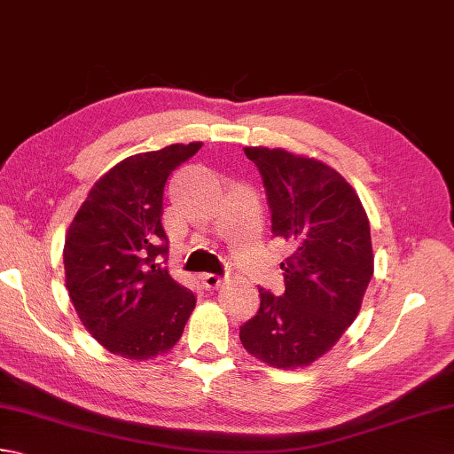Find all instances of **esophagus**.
I'll return each mask as SVG.
<instances>
[{
  "label": "esophagus",
  "instance_id": "obj_1",
  "mask_svg": "<svg viewBox=\"0 0 454 454\" xmlns=\"http://www.w3.org/2000/svg\"><path fill=\"white\" fill-rule=\"evenodd\" d=\"M222 283H224V278L220 275H215V273L202 275V286H205L207 291H215V288H218Z\"/></svg>",
  "mask_w": 454,
  "mask_h": 454
}]
</instances>
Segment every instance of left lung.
<instances>
[{"instance_id": "obj_1", "label": "left lung", "mask_w": 454, "mask_h": 454, "mask_svg": "<svg viewBox=\"0 0 454 454\" xmlns=\"http://www.w3.org/2000/svg\"><path fill=\"white\" fill-rule=\"evenodd\" d=\"M244 152L262 173L271 232L293 252L281 263L285 293L259 288L262 304L239 340L259 361L296 369L330 351L359 314L374 267L369 218L325 163L281 148Z\"/></svg>"}]
</instances>
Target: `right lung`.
<instances>
[{
	"mask_svg": "<svg viewBox=\"0 0 454 454\" xmlns=\"http://www.w3.org/2000/svg\"><path fill=\"white\" fill-rule=\"evenodd\" d=\"M200 142L171 144L117 163L95 183L64 244L66 286L105 349L152 359L179 341L197 298L168 271L163 187Z\"/></svg>",
	"mask_w": 454,
	"mask_h": 454,
	"instance_id": "obj_1",
	"label": "right lung"
}]
</instances>
